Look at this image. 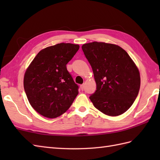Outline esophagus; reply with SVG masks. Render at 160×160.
<instances>
[{"mask_svg": "<svg viewBox=\"0 0 160 160\" xmlns=\"http://www.w3.org/2000/svg\"><path fill=\"white\" fill-rule=\"evenodd\" d=\"M80 89H81V90L83 91V90H84V84H81V85H80Z\"/></svg>", "mask_w": 160, "mask_h": 160, "instance_id": "esophagus-1", "label": "esophagus"}]
</instances>
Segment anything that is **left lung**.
I'll list each match as a JSON object with an SVG mask.
<instances>
[{
  "label": "left lung",
  "mask_w": 160,
  "mask_h": 160,
  "mask_svg": "<svg viewBox=\"0 0 160 160\" xmlns=\"http://www.w3.org/2000/svg\"><path fill=\"white\" fill-rule=\"evenodd\" d=\"M97 90L89 97L94 107L108 116L125 113L133 104L140 87V74L127 52L117 45L102 42L84 44Z\"/></svg>",
  "instance_id": "1"
}]
</instances>
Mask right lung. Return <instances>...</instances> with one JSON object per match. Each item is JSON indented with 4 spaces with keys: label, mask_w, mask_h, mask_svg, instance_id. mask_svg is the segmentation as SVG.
Masks as SVG:
<instances>
[{
    "label": "right lung",
    "mask_w": 160,
    "mask_h": 160,
    "mask_svg": "<svg viewBox=\"0 0 160 160\" xmlns=\"http://www.w3.org/2000/svg\"><path fill=\"white\" fill-rule=\"evenodd\" d=\"M80 46L60 43L40 51L26 69L24 89L37 113L56 118L69 109L78 94V86L67 69V64Z\"/></svg>",
    "instance_id": "right-lung-1"
}]
</instances>
